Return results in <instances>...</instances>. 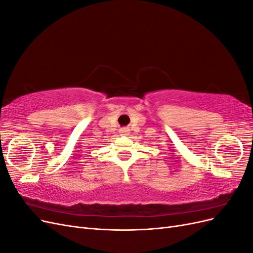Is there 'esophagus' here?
<instances>
[{
  "label": "esophagus",
  "mask_w": 253,
  "mask_h": 253,
  "mask_svg": "<svg viewBox=\"0 0 253 253\" xmlns=\"http://www.w3.org/2000/svg\"><path fill=\"white\" fill-rule=\"evenodd\" d=\"M119 132H120V134H121V135H128V133H129V128H128V127H126V126H125V127H121Z\"/></svg>",
  "instance_id": "esophagus-1"
}]
</instances>
